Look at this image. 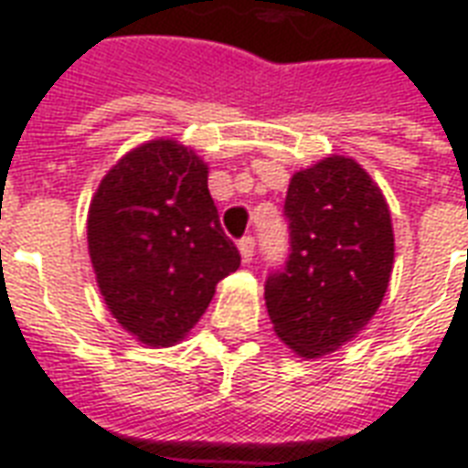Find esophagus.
<instances>
[{"instance_id": "esophagus-1", "label": "esophagus", "mask_w": 468, "mask_h": 468, "mask_svg": "<svg viewBox=\"0 0 468 468\" xmlns=\"http://www.w3.org/2000/svg\"><path fill=\"white\" fill-rule=\"evenodd\" d=\"M238 250H240L242 264H250L252 262V255H255V240H252V238H242V240L238 242Z\"/></svg>"}]
</instances>
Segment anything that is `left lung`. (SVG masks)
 <instances>
[{
  "label": "left lung",
  "mask_w": 468,
  "mask_h": 468,
  "mask_svg": "<svg viewBox=\"0 0 468 468\" xmlns=\"http://www.w3.org/2000/svg\"><path fill=\"white\" fill-rule=\"evenodd\" d=\"M284 213L292 255L264 284L274 333L303 359L325 356L369 325L393 271V223L384 194L352 157L293 172Z\"/></svg>",
  "instance_id": "left-lung-1"
}]
</instances>
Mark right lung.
<instances>
[{
    "instance_id": "right-lung-1",
    "label": "right lung",
    "mask_w": 468,
    "mask_h": 468,
    "mask_svg": "<svg viewBox=\"0 0 468 468\" xmlns=\"http://www.w3.org/2000/svg\"><path fill=\"white\" fill-rule=\"evenodd\" d=\"M87 245L106 308L148 347L182 342L216 284L240 267L208 194V165L175 138L143 143L106 172Z\"/></svg>"
}]
</instances>
